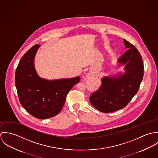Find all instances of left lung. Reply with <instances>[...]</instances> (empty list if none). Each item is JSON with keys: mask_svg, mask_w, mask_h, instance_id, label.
Instances as JSON below:
<instances>
[{"mask_svg": "<svg viewBox=\"0 0 158 158\" xmlns=\"http://www.w3.org/2000/svg\"><path fill=\"white\" fill-rule=\"evenodd\" d=\"M128 50L117 61L125 72L104 77L98 90L90 96L92 105L102 113H113L125 108L137 94L143 76L142 56L135 47L123 40Z\"/></svg>", "mask_w": 158, "mask_h": 158, "instance_id": "obj_1", "label": "left lung"}]
</instances>
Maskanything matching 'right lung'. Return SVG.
<instances>
[{
    "label": "right lung",
    "instance_id": "1",
    "mask_svg": "<svg viewBox=\"0 0 158 158\" xmlns=\"http://www.w3.org/2000/svg\"><path fill=\"white\" fill-rule=\"evenodd\" d=\"M40 45H35L21 59L15 73V85L24 109L33 117L46 119L61 111L68 92L80 77L48 80L37 73L34 60Z\"/></svg>",
    "mask_w": 158,
    "mask_h": 158
}]
</instances>
